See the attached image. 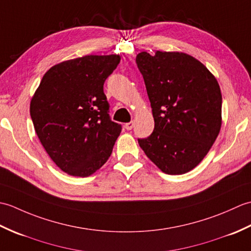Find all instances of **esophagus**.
<instances>
[{
    "instance_id": "esophagus-1",
    "label": "esophagus",
    "mask_w": 251,
    "mask_h": 251,
    "mask_svg": "<svg viewBox=\"0 0 251 251\" xmlns=\"http://www.w3.org/2000/svg\"><path fill=\"white\" fill-rule=\"evenodd\" d=\"M134 125H135V123H134V122L126 123V124H125V128H126L127 130H131L132 128H134Z\"/></svg>"
}]
</instances>
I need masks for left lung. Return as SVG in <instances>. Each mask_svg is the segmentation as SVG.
<instances>
[{"label":"left lung","instance_id":"1","mask_svg":"<svg viewBox=\"0 0 251 251\" xmlns=\"http://www.w3.org/2000/svg\"><path fill=\"white\" fill-rule=\"evenodd\" d=\"M154 117V130L138 139L146 155L167 175L189 173L214 145L222 124L219 83L182 51H141L136 58Z\"/></svg>","mask_w":251,"mask_h":251}]
</instances>
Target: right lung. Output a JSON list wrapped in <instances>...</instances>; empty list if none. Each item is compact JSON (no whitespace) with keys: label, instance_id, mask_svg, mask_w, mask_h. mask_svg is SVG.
I'll use <instances>...</instances> for the list:
<instances>
[{"label":"right lung","instance_id":"1","mask_svg":"<svg viewBox=\"0 0 251 251\" xmlns=\"http://www.w3.org/2000/svg\"><path fill=\"white\" fill-rule=\"evenodd\" d=\"M120 55H87L47 71L30 102L37 137L62 172L88 177L108 161L122 128L108 114L103 84Z\"/></svg>","mask_w":251,"mask_h":251}]
</instances>
